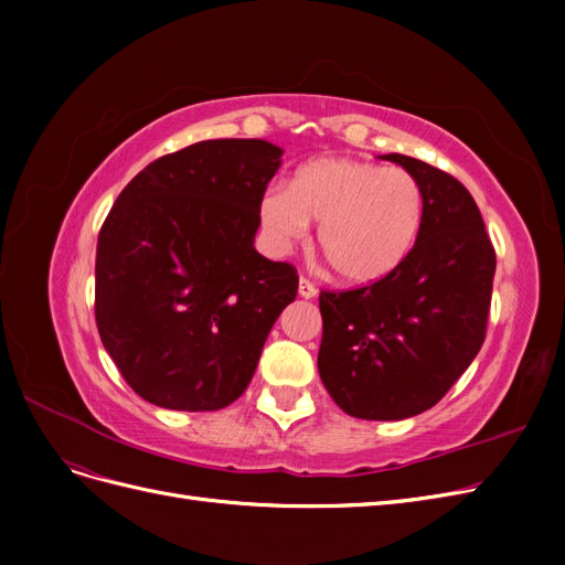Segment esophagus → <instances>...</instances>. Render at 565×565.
<instances>
[{"instance_id": "esophagus-1", "label": "esophagus", "mask_w": 565, "mask_h": 565, "mask_svg": "<svg viewBox=\"0 0 565 565\" xmlns=\"http://www.w3.org/2000/svg\"><path fill=\"white\" fill-rule=\"evenodd\" d=\"M318 295V289L313 287V282H309L306 278H299V297L301 299H313Z\"/></svg>"}]
</instances>
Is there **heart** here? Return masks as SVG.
I'll return each mask as SVG.
<instances>
[{
  "instance_id": "1",
  "label": "heart",
  "mask_w": 565,
  "mask_h": 565,
  "mask_svg": "<svg viewBox=\"0 0 565 565\" xmlns=\"http://www.w3.org/2000/svg\"><path fill=\"white\" fill-rule=\"evenodd\" d=\"M426 195L405 169L322 158L301 164L287 188H268L259 224L273 252H287L318 224V247L347 285L391 278L413 254Z\"/></svg>"
}]
</instances>
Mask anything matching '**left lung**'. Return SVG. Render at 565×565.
Here are the masks:
<instances>
[{"label": "left lung", "instance_id": "left-lung-1", "mask_svg": "<svg viewBox=\"0 0 565 565\" xmlns=\"http://www.w3.org/2000/svg\"><path fill=\"white\" fill-rule=\"evenodd\" d=\"M382 158L422 183L424 226L391 278L320 295L318 372L347 415L398 422L434 407L481 351L494 249L455 177L401 152Z\"/></svg>", "mask_w": 565, "mask_h": 565}]
</instances>
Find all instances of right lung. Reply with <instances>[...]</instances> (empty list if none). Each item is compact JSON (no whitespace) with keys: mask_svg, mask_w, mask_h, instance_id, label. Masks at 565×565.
Segmentation results:
<instances>
[{"mask_svg":"<svg viewBox=\"0 0 565 565\" xmlns=\"http://www.w3.org/2000/svg\"><path fill=\"white\" fill-rule=\"evenodd\" d=\"M262 139L200 141L150 162L96 247V324L125 382L158 407L207 413L243 396L299 278L254 249L282 164Z\"/></svg>","mask_w":565,"mask_h":565,"instance_id":"obj_1","label":"right lung"}]
</instances>
